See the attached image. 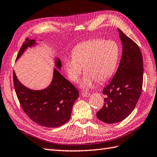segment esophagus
I'll return each instance as SVG.
<instances>
[{
  "label": "esophagus",
  "mask_w": 157,
  "mask_h": 157,
  "mask_svg": "<svg viewBox=\"0 0 157 157\" xmlns=\"http://www.w3.org/2000/svg\"><path fill=\"white\" fill-rule=\"evenodd\" d=\"M81 95L84 97H88L90 96V93H86V92H81Z\"/></svg>",
  "instance_id": "esophagus-1"
}]
</instances>
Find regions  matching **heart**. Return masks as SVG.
Segmentation results:
<instances>
[{
	"mask_svg": "<svg viewBox=\"0 0 157 157\" xmlns=\"http://www.w3.org/2000/svg\"><path fill=\"white\" fill-rule=\"evenodd\" d=\"M119 51L113 41L93 39L78 44L72 51V56L64 59V64L68 78L78 82L83 67L85 74L81 82L84 89H88L96 81H106L115 70Z\"/></svg>",
	"mask_w": 157,
	"mask_h": 157,
	"instance_id": "b5f03b06",
	"label": "heart"
}]
</instances>
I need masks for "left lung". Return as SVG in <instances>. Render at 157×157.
<instances>
[{"mask_svg": "<svg viewBox=\"0 0 157 157\" xmlns=\"http://www.w3.org/2000/svg\"><path fill=\"white\" fill-rule=\"evenodd\" d=\"M123 55L117 71L102 90L105 95L102 109L97 113L99 120L113 124L127 118L135 109L142 93L143 60L135 42L118 29Z\"/></svg>", "mask_w": 157, "mask_h": 157, "instance_id": "obj_1", "label": "left lung"}]
</instances>
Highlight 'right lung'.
Returning <instances> with one entry per match:
<instances>
[{
	"instance_id": "obj_1",
	"label": "right lung",
	"mask_w": 157,
	"mask_h": 157,
	"mask_svg": "<svg viewBox=\"0 0 157 157\" xmlns=\"http://www.w3.org/2000/svg\"><path fill=\"white\" fill-rule=\"evenodd\" d=\"M34 44V40L27 38L22 43L17 59L25 50ZM57 68L61 62L57 59ZM51 85L44 90H33L18 81L13 71V83L19 103L25 114L34 123L48 128H56L70 119L72 109L79 97L78 90L56 69L54 70Z\"/></svg>"
}]
</instances>
